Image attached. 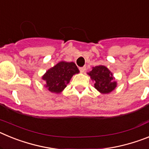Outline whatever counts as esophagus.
<instances>
[{
    "instance_id": "34e87169",
    "label": "esophagus",
    "mask_w": 149,
    "mask_h": 149,
    "mask_svg": "<svg viewBox=\"0 0 149 149\" xmlns=\"http://www.w3.org/2000/svg\"><path fill=\"white\" fill-rule=\"evenodd\" d=\"M79 70H80V72H81L84 73V72H85V70H86V67H85V66L81 67V68H79Z\"/></svg>"
}]
</instances>
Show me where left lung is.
Masks as SVG:
<instances>
[{
  "label": "left lung",
  "instance_id": "left-lung-1",
  "mask_svg": "<svg viewBox=\"0 0 149 149\" xmlns=\"http://www.w3.org/2000/svg\"><path fill=\"white\" fill-rule=\"evenodd\" d=\"M88 74L95 81V88L103 94L110 93L116 86V82L113 81L112 73L104 65L93 67Z\"/></svg>",
  "mask_w": 149,
  "mask_h": 149
}]
</instances>
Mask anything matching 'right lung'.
Here are the masks:
<instances>
[{
    "instance_id": "right-lung-1",
    "label": "right lung",
    "mask_w": 149,
    "mask_h": 149,
    "mask_svg": "<svg viewBox=\"0 0 149 149\" xmlns=\"http://www.w3.org/2000/svg\"><path fill=\"white\" fill-rule=\"evenodd\" d=\"M79 73L75 63L60 62L46 72L42 79L45 81V87L51 93H60L66 86L72 76Z\"/></svg>"
}]
</instances>
